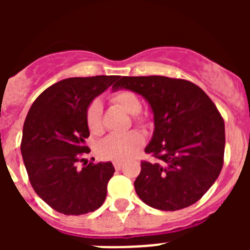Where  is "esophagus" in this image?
<instances>
[{
    "instance_id": "1",
    "label": "esophagus",
    "mask_w": 250,
    "mask_h": 250,
    "mask_svg": "<svg viewBox=\"0 0 250 250\" xmlns=\"http://www.w3.org/2000/svg\"><path fill=\"white\" fill-rule=\"evenodd\" d=\"M114 167L116 170H120L123 167V163L121 161H114Z\"/></svg>"
}]
</instances>
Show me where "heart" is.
Instances as JSON below:
<instances>
[{
	"mask_svg": "<svg viewBox=\"0 0 250 250\" xmlns=\"http://www.w3.org/2000/svg\"><path fill=\"white\" fill-rule=\"evenodd\" d=\"M111 101L126 112L136 115L141 110L140 100L135 94L129 90H120L111 95ZM85 120L87 129L92 135H100L104 130L103 124V104L99 100H92L87 105L85 112ZM143 119L136 115L135 123L143 124ZM144 145V139L136 131L125 134H112L100 141L98 146L99 155L106 160L125 161L139 152Z\"/></svg>",
	"mask_w": 250,
	"mask_h": 250,
	"instance_id": "1",
	"label": "heart"
}]
</instances>
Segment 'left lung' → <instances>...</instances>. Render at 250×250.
<instances>
[{
    "label": "left lung",
    "mask_w": 250,
    "mask_h": 250,
    "mask_svg": "<svg viewBox=\"0 0 250 250\" xmlns=\"http://www.w3.org/2000/svg\"><path fill=\"white\" fill-rule=\"evenodd\" d=\"M114 90L141 95L154 114V134L141 161L135 191L159 210L190 207L214 184L224 163L225 127L210 98L190 81L165 76H123Z\"/></svg>",
    "instance_id": "obj_1"
}]
</instances>
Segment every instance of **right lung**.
Masks as SVG:
<instances>
[{
  "mask_svg": "<svg viewBox=\"0 0 250 250\" xmlns=\"http://www.w3.org/2000/svg\"><path fill=\"white\" fill-rule=\"evenodd\" d=\"M119 76L70 77L51 85L32 104L22 130L21 154L37 195L54 210L81 215L103 205L115 169L83 159L90 149L86 107ZM83 162V167H78Z\"/></svg>",
  "mask_w": 250,
  "mask_h": 250,
  "instance_id": "right-lung-1",
  "label": "right lung"
}]
</instances>
